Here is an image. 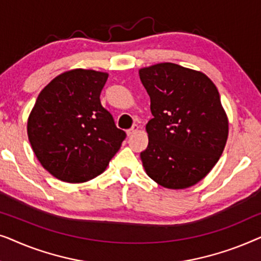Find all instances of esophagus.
Instances as JSON below:
<instances>
[{
  "mask_svg": "<svg viewBox=\"0 0 261 261\" xmlns=\"http://www.w3.org/2000/svg\"><path fill=\"white\" fill-rule=\"evenodd\" d=\"M139 129H140V127H139L138 124H134V126L132 127L130 129H128V130H127V135H128V137H132V135H133V134L138 133Z\"/></svg>",
  "mask_w": 261,
  "mask_h": 261,
  "instance_id": "obj_1",
  "label": "esophagus"
}]
</instances>
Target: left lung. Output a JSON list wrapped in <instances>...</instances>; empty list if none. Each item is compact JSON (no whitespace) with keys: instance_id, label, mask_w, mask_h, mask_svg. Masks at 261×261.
Masks as SVG:
<instances>
[{"instance_id":"obj_1","label":"left lung","mask_w":261,"mask_h":261,"mask_svg":"<svg viewBox=\"0 0 261 261\" xmlns=\"http://www.w3.org/2000/svg\"><path fill=\"white\" fill-rule=\"evenodd\" d=\"M139 76L153 115L140 153L146 173L164 188L192 187L215 166L227 142L219 91L204 73L173 63L144 67Z\"/></svg>"}]
</instances>
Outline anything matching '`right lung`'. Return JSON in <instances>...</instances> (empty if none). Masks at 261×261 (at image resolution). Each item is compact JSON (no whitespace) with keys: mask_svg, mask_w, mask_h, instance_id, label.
<instances>
[{"mask_svg":"<svg viewBox=\"0 0 261 261\" xmlns=\"http://www.w3.org/2000/svg\"><path fill=\"white\" fill-rule=\"evenodd\" d=\"M108 73L76 69L59 74L39 94L27 133L41 165L69 183L97 177L119 151L126 133L101 105Z\"/></svg>","mask_w":261,"mask_h":261,"instance_id":"obj_1","label":"right lung"}]
</instances>
